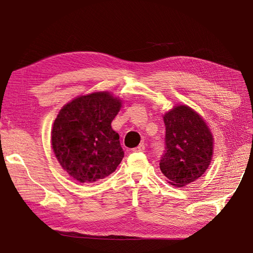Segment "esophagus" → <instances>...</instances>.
Returning <instances> with one entry per match:
<instances>
[{"label": "esophagus", "instance_id": "obj_1", "mask_svg": "<svg viewBox=\"0 0 253 253\" xmlns=\"http://www.w3.org/2000/svg\"><path fill=\"white\" fill-rule=\"evenodd\" d=\"M145 149H146V146H145V143H140L139 146H137L136 148H133V151L135 152H142V151H145Z\"/></svg>", "mask_w": 253, "mask_h": 253}]
</instances>
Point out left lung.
Masks as SVG:
<instances>
[{
	"mask_svg": "<svg viewBox=\"0 0 253 253\" xmlns=\"http://www.w3.org/2000/svg\"><path fill=\"white\" fill-rule=\"evenodd\" d=\"M165 150L160 170L177 187L196 181L211 161L212 136L204 120L185 105L175 106L163 116Z\"/></svg>",
	"mask_w": 253,
	"mask_h": 253,
	"instance_id": "left-lung-1",
	"label": "left lung"
}]
</instances>
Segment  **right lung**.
Masks as SVG:
<instances>
[{
	"instance_id": "obj_1",
	"label": "right lung",
	"mask_w": 253,
	"mask_h": 253,
	"mask_svg": "<svg viewBox=\"0 0 253 253\" xmlns=\"http://www.w3.org/2000/svg\"><path fill=\"white\" fill-rule=\"evenodd\" d=\"M121 105L110 93L97 92L77 97L59 112L51 131L52 149L74 180L94 183L121 163L120 135L111 126Z\"/></svg>"
}]
</instances>
